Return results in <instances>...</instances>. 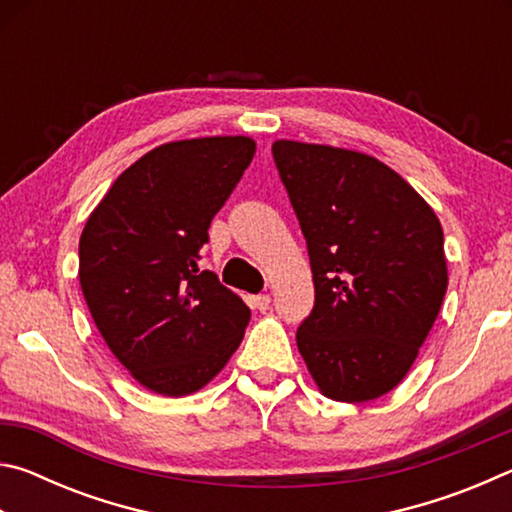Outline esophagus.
<instances>
[{
  "mask_svg": "<svg viewBox=\"0 0 512 512\" xmlns=\"http://www.w3.org/2000/svg\"><path fill=\"white\" fill-rule=\"evenodd\" d=\"M250 305L259 311H266L268 307H271V296H268V293H259V296L250 298Z\"/></svg>",
  "mask_w": 512,
  "mask_h": 512,
  "instance_id": "1",
  "label": "esophagus"
}]
</instances>
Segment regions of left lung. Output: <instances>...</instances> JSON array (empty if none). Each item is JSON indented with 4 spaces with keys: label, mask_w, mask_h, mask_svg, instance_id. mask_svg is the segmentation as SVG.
I'll use <instances>...</instances> for the list:
<instances>
[{
    "label": "left lung",
    "mask_w": 512,
    "mask_h": 512,
    "mask_svg": "<svg viewBox=\"0 0 512 512\" xmlns=\"http://www.w3.org/2000/svg\"><path fill=\"white\" fill-rule=\"evenodd\" d=\"M273 158L314 273L316 305L298 350L329 400H377L411 370L443 305V225L372 155L275 140Z\"/></svg>",
    "instance_id": "8db88e82"
}]
</instances>
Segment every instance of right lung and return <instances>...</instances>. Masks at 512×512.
Listing matches in <instances>:
<instances>
[{
    "instance_id": "obj_1",
    "label": "right lung",
    "mask_w": 512,
    "mask_h": 512,
    "mask_svg": "<svg viewBox=\"0 0 512 512\" xmlns=\"http://www.w3.org/2000/svg\"><path fill=\"white\" fill-rule=\"evenodd\" d=\"M246 135L167 142L133 162L79 239V280L94 325L135 381L185 397L219 375L250 309L198 259L207 228L253 160Z\"/></svg>"
}]
</instances>
